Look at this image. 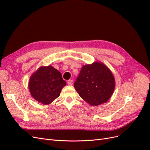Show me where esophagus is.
<instances>
[{
    "instance_id": "1",
    "label": "esophagus",
    "mask_w": 150,
    "mask_h": 150,
    "mask_svg": "<svg viewBox=\"0 0 150 150\" xmlns=\"http://www.w3.org/2000/svg\"><path fill=\"white\" fill-rule=\"evenodd\" d=\"M67 83L68 85L71 86V85H72V83H73V82H72V80H68L67 81Z\"/></svg>"
}]
</instances>
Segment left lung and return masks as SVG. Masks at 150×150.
Wrapping results in <instances>:
<instances>
[{
    "mask_svg": "<svg viewBox=\"0 0 150 150\" xmlns=\"http://www.w3.org/2000/svg\"><path fill=\"white\" fill-rule=\"evenodd\" d=\"M74 86L84 101L91 106H98L111 97L115 88V79L105 64L94 62L82 67Z\"/></svg>",
    "mask_w": 150,
    "mask_h": 150,
    "instance_id": "8db88e82",
    "label": "left lung"
}]
</instances>
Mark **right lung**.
I'll return each mask as SVG.
<instances>
[{"mask_svg": "<svg viewBox=\"0 0 150 150\" xmlns=\"http://www.w3.org/2000/svg\"><path fill=\"white\" fill-rule=\"evenodd\" d=\"M66 85L58 70L51 66H41L31 75L29 89L35 100L47 105L59 96Z\"/></svg>", "mask_w": 150, "mask_h": 150, "instance_id": "1", "label": "right lung"}]
</instances>
